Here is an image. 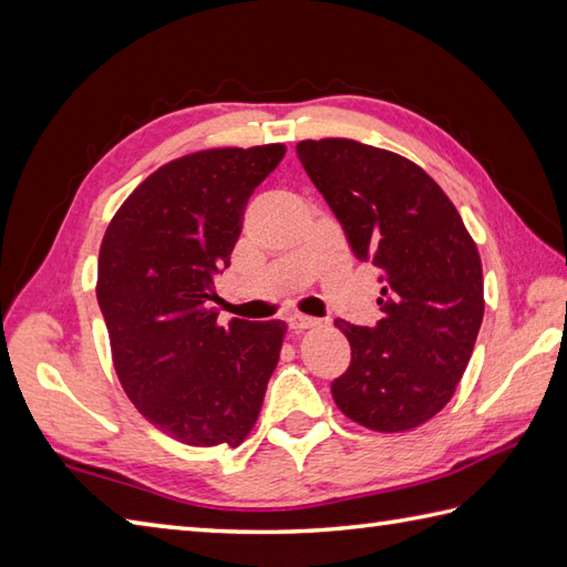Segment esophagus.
<instances>
[{
    "instance_id": "obj_1",
    "label": "esophagus",
    "mask_w": 567,
    "mask_h": 567,
    "mask_svg": "<svg viewBox=\"0 0 567 567\" xmlns=\"http://www.w3.org/2000/svg\"><path fill=\"white\" fill-rule=\"evenodd\" d=\"M287 323H290V329H295V331H307V329L319 327L317 319L305 317V315H292L290 319H287Z\"/></svg>"
}]
</instances>
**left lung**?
Returning a JSON list of instances; mask_svg holds the SVG:
<instances>
[{
  "label": "left lung",
  "mask_w": 567,
  "mask_h": 567,
  "mask_svg": "<svg viewBox=\"0 0 567 567\" xmlns=\"http://www.w3.org/2000/svg\"><path fill=\"white\" fill-rule=\"evenodd\" d=\"M297 158L341 221L360 262L382 272V319L353 327L351 365L331 384L355 424L400 433L451 402L485 315L473 236L421 167L351 138L299 141Z\"/></svg>",
  "instance_id": "obj_1"
}]
</instances>
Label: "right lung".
<instances>
[{"mask_svg":"<svg viewBox=\"0 0 567 567\" xmlns=\"http://www.w3.org/2000/svg\"><path fill=\"white\" fill-rule=\"evenodd\" d=\"M282 155V143H268L165 163L131 192L102 238L97 302L118 382L179 443H244L280 360L285 321L221 327L209 302L248 197Z\"/></svg>","mask_w":567,"mask_h":567,"instance_id":"add662e5","label":"right lung"}]
</instances>
